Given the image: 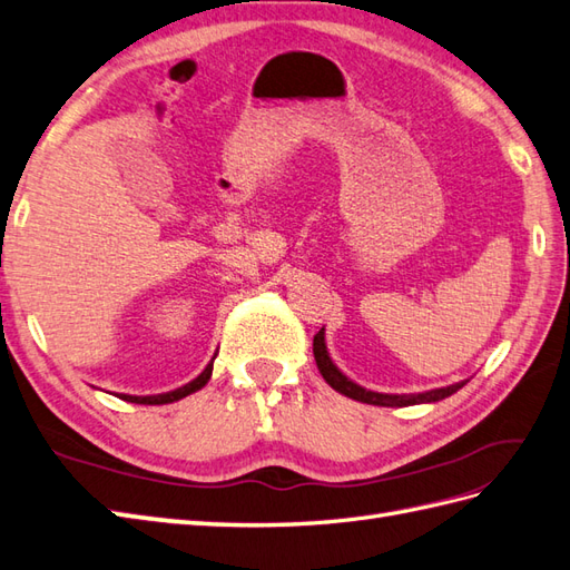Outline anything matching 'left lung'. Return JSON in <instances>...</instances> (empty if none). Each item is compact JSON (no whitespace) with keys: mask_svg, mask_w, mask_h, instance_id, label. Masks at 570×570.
I'll list each match as a JSON object with an SVG mask.
<instances>
[{"mask_svg":"<svg viewBox=\"0 0 570 570\" xmlns=\"http://www.w3.org/2000/svg\"><path fill=\"white\" fill-rule=\"evenodd\" d=\"M314 360L316 367L322 372V377L336 390L338 394H345L348 399L363 401V404H372V406H392V409H401V406H415V404H435V401H442L452 396L454 392H460L462 386L469 380H462L450 386H440V390H430V392H419V394H382V392H372L360 386L357 382H353L348 374H343L338 370V365L333 363L328 348H326V328H322L314 336Z\"/></svg>","mask_w":570,"mask_h":570,"instance_id":"obj_1","label":"left lung"}]
</instances>
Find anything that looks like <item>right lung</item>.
<instances>
[{
    "label": "right lung",
    "instance_id": "right-lung-1",
    "mask_svg": "<svg viewBox=\"0 0 570 570\" xmlns=\"http://www.w3.org/2000/svg\"><path fill=\"white\" fill-rule=\"evenodd\" d=\"M215 357H217V353L213 355V360L210 363H207V367L198 374L196 380H190L188 384H184V386H178V390H174V392H164V394H151V396H135V394H118V399H122V401H130V404H147V406H157V404H174V401H178V399H184V396H188V394H193V392H198V390H203V386L210 382V377H213V363H215Z\"/></svg>",
    "mask_w": 570,
    "mask_h": 570
}]
</instances>
